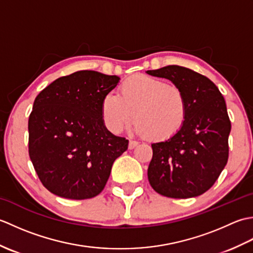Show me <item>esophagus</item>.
Segmentation results:
<instances>
[{"label":"esophagus","mask_w":253,"mask_h":253,"mask_svg":"<svg viewBox=\"0 0 253 253\" xmlns=\"http://www.w3.org/2000/svg\"><path fill=\"white\" fill-rule=\"evenodd\" d=\"M137 146H138V142H137V141L130 140V141H129V144H128V148H129V149L131 150V149H133V148H136Z\"/></svg>","instance_id":"obj_1"}]
</instances>
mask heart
Masks as SVG:
<instances>
[{
  "label": "heart",
  "mask_w": 253,
  "mask_h": 253,
  "mask_svg": "<svg viewBox=\"0 0 253 253\" xmlns=\"http://www.w3.org/2000/svg\"><path fill=\"white\" fill-rule=\"evenodd\" d=\"M186 95L178 85L146 75L127 78L118 95L107 93L101 102V114L107 129L120 133L136 118L133 129L148 140L163 142L178 135L187 118Z\"/></svg>",
  "instance_id": "b5f03b06"
}]
</instances>
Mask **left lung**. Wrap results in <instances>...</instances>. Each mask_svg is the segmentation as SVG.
Listing matches in <instances>:
<instances>
[{
  "label": "left lung",
  "mask_w": 253,
  "mask_h": 253,
  "mask_svg": "<svg viewBox=\"0 0 253 253\" xmlns=\"http://www.w3.org/2000/svg\"><path fill=\"white\" fill-rule=\"evenodd\" d=\"M147 73L178 85L188 105L186 123L178 135L152 143L150 185L169 198L200 196L215 184L228 161L232 125L224 96L208 77L189 68L169 65Z\"/></svg>",
  "instance_id": "obj_1"
}]
</instances>
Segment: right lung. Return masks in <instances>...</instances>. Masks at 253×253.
<instances>
[{"label":"right lung","instance_id":"1","mask_svg":"<svg viewBox=\"0 0 253 253\" xmlns=\"http://www.w3.org/2000/svg\"><path fill=\"white\" fill-rule=\"evenodd\" d=\"M120 77L79 71L54 80L37 95L28 121L29 157L54 195L84 200L104 189L114 161L128 140L106 129L103 96Z\"/></svg>","mask_w":253,"mask_h":253}]
</instances>
